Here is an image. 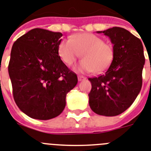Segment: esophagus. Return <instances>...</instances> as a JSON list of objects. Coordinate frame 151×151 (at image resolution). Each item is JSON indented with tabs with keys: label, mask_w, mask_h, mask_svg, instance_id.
<instances>
[{
	"label": "esophagus",
	"mask_w": 151,
	"mask_h": 151,
	"mask_svg": "<svg viewBox=\"0 0 151 151\" xmlns=\"http://www.w3.org/2000/svg\"><path fill=\"white\" fill-rule=\"evenodd\" d=\"M77 78H78L79 81H84V80H86L85 77H83V76H81V75H79L78 77H77Z\"/></svg>",
	"instance_id": "34e87169"
}]
</instances>
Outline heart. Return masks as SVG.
<instances>
[{
	"mask_svg": "<svg viewBox=\"0 0 151 151\" xmlns=\"http://www.w3.org/2000/svg\"><path fill=\"white\" fill-rule=\"evenodd\" d=\"M58 52L68 65L74 63L81 54L83 59L79 64L78 70L86 73L104 72L114 58L113 46L91 33L77 34L72 37L63 39L59 43Z\"/></svg>",
	"mask_w": 151,
	"mask_h": 151,
	"instance_id": "b5f03b06",
	"label": "heart"
}]
</instances>
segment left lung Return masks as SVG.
Instances as JSON below:
<instances>
[{
  "label": "left lung",
  "instance_id": "left-lung-1",
  "mask_svg": "<svg viewBox=\"0 0 151 151\" xmlns=\"http://www.w3.org/2000/svg\"><path fill=\"white\" fill-rule=\"evenodd\" d=\"M97 33L109 37L114 58L104 74L89 78L92 83L89 104L97 114L116 116L129 108L142 89L145 62L143 45L139 38L119 27Z\"/></svg>",
  "mask_w": 151,
  "mask_h": 151
}]
</instances>
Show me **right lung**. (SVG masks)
<instances>
[{"label":"right lung","instance_id":"right-lung-1","mask_svg":"<svg viewBox=\"0 0 151 151\" xmlns=\"http://www.w3.org/2000/svg\"><path fill=\"white\" fill-rule=\"evenodd\" d=\"M62 34L34 28L15 41L8 72L15 102L27 116L37 119L59 116L66 95L77 83L58 52Z\"/></svg>","mask_w":151,"mask_h":151}]
</instances>
